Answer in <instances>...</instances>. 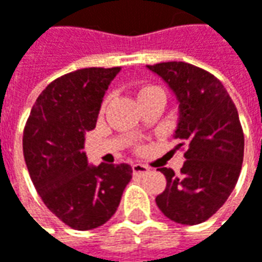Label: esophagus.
Here are the masks:
<instances>
[{"mask_svg":"<svg viewBox=\"0 0 262 262\" xmlns=\"http://www.w3.org/2000/svg\"><path fill=\"white\" fill-rule=\"evenodd\" d=\"M148 170H150V167L146 166V165H143V163H134L133 165V172H134V175L136 176H143L148 173Z\"/></svg>","mask_w":262,"mask_h":262,"instance_id":"obj_1","label":"esophagus"}]
</instances>
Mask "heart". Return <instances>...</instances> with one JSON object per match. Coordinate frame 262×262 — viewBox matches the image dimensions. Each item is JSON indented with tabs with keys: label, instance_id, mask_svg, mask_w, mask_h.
<instances>
[{
	"label": "heart",
	"instance_id": "obj_1",
	"mask_svg": "<svg viewBox=\"0 0 262 262\" xmlns=\"http://www.w3.org/2000/svg\"><path fill=\"white\" fill-rule=\"evenodd\" d=\"M151 89H156V87L147 86V87H143V89H140V92H138V96L143 95V93H146V92H148V90H151Z\"/></svg>",
	"mask_w": 262,
	"mask_h": 262
}]
</instances>
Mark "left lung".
<instances>
[{
    "mask_svg": "<svg viewBox=\"0 0 262 262\" xmlns=\"http://www.w3.org/2000/svg\"><path fill=\"white\" fill-rule=\"evenodd\" d=\"M147 68L175 96L173 137L186 143L181 175L170 167L159 169L166 176V188L156 196V204L176 223H203L225 204L241 173L244 131L236 106L220 80L192 64L172 61Z\"/></svg>",
    "mask_w": 262,
    "mask_h": 262,
    "instance_id": "8db88e82",
    "label": "left lung"
}]
</instances>
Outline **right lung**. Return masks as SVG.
Here are the masks:
<instances>
[{
  "instance_id": "right-lung-1",
  "label": "right lung",
  "mask_w": 262,
  "mask_h": 262,
  "mask_svg": "<svg viewBox=\"0 0 262 262\" xmlns=\"http://www.w3.org/2000/svg\"><path fill=\"white\" fill-rule=\"evenodd\" d=\"M115 68H83L48 84L36 99L23 134L32 182L45 206L77 230L105 225L115 214L133 169L89 165L86 133L96 126Z\"/></svg>"
}]
</instances>
